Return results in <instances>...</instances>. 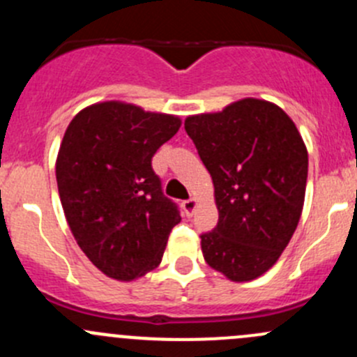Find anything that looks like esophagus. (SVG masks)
Listing matches in <instances>:
<instances>
[{"label":"esophagus","instance_id":"esophagus-1","mask_svg":"<svg viewBox=\"0 0 357 357\" xmlns=\"http://www.w3.org/2000/svg\"><path fill=\"white\" fill-rule=\"evenodd\" d=\"M197 207H199V200L190 199V200H185V202H183V211H185V214L188 215V218H190V215L195 214Z\"/></svg>","mask_w":357,"mask_h":357}]
</instances>
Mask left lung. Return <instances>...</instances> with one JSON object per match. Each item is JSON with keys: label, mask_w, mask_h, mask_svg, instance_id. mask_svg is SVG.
Returning a JSON list of instances; mask_svg holds the SVG:
<instances>
[{"label": "left lung", "mask_w": 357, "mask_h": 357, "mask_svg": "<svg viewBox=\"0 0 357 357\" xmlns=\"http://www.w3.org/2000/svg\"><path fill=\"white\" fill-rule=\"evenodd\" d=\"M185 129L214 185L218 226L202 235V254L231 282L275 266L301 219L307 149L278 105L242 98L221 112L188 115Z\"/></svg>", "instance_id": "obj_1"}]
</instances>
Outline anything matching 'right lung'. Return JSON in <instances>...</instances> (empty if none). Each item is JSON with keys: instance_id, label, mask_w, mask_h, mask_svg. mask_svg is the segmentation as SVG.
Instances as JSON below:
<instances>
[{"instance_id": "1", "label": "right lung", "mask_w": 357, "mask_h": 357, "mask_svg": "<svg viewBox=\"0 0 357 357\" xmlns=\"http://www.w3.org/2000/svg\"><path fill=\"white\" fill-rule=\"evenodd\" d=\"M179 128L178 115L119 100L88 105L67 126L55 164L63 214L86 257L112 280L153 271L181 221L152 169Z\"/></svg>"}]
</instances>
